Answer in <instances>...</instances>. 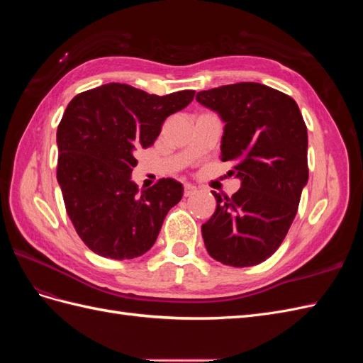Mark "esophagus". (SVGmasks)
<instances>
[{
	"label": "esophagus",
	"mask_w": 363,
	"mask_h": 363,
	"mask_svg": "<svg viewBox=\"0 0 363 363\" xmlns=\"http://www.w3.org/2000/svg\"><path fill=\"white\" fill-rule=\"evenodd\" d=\"M194 194H196V186H194L191 183H186L184 184V196H191Z\"/></svg>",
	"instance_id": "esophagus-1"
}]
</instances>
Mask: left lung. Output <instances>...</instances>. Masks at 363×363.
<instances>
[{"label":"left lung","mask_w":363,"mask_h":363,"mask_svg":"<svg viewBox=\"0 0 363 363\" xmlns=\"http://www.w3.org/2000/svg\"><path fill=\"white\" fill-rule=\"evenodd\" d=\"M225 123L221 160L235 162L240 188L219 195L201 225L204 245L228 267L259 265L277 251L309 179L307 128L296 103L269 86L242 82L196 94Z\"/></svg>","instance_id":"left-lung-1"}]
</instances>
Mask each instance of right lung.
<instances>
[{
	"instance_id": "obj_1",
	"label": "right lung",
	"mask_w": 363,
	"mask_h": 363,
	"mask_svg": "<svg viewBox=\"0 0 363 363\" xmlns=\"http://www.w3.org/2000/svg\"><path fill=\"white\" fill-rule=\"evenodd\" d=\"M195 91L147 94L108 83L74 96L57 127V182L77 235L98 256L139 257L155 245L163 219L183 196L182 183L160 179L139 191L131 182L135 150L157 139L163 121Z\"/></svg>"
}]
</instances>
